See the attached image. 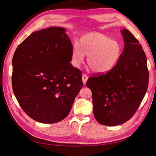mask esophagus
<instances>
[{
	"mask_svg": "<svg viewBox=\"0 0 156 156\" xmlns=\"http://www.w3.org/2000/svg\"><path fill=\"white\" fill-rule=\"evenodd\" d=\"M87 78H88V76H87L86 74H83V75H82V82H83V84H86Z\"/></svg>",
	"mask_w": 156,
	"mask_h": 156,
	"instance_id": "esophagus-1",
	"label": "esophagus"
}]
</instances>
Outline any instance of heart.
<instances>
[{
  "instance_id": "obj_1",
  "label": "heart",
  "mask_w": 156,
  "mask_h": 156,
  "mask_svg": "<svg viewBox=\"0 0 156 156\" xmlns=\"http://www.w3.org/2000/svg\"><path fill=\"white\" fill-rule=\"evenodd\" d=\"M122 47L119 41L98 32L86 34L74 43L71 51V62L79 67L87 57L90 70L95 74H105L116 66L121 57Z\"/></svg>"
}]
</instances>
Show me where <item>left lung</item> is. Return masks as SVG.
Instances as JSON below:
<instances>
[{
    "label": "left lung",
    "instance_id": "8db88e82",
    "mask_svg": "<svg viewBox=\"0 0 156 156\" xmlns=\"http://www.w3.org/2000/svg\"><path fill=\"white\" fill-rule=\"evenodd\" d=\"M125 47L113 70L89 78L94 114L103 125L117 126L133 116L145 96L149 81L147 58L138 39L124 28Z\"/></svg>",
    "mask_w": 156,
    "mask_h": 156
}]
</instances>
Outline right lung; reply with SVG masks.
Listing matches in <instances>:
<instances>
[{
  "label": "right lung",
  "mask_w": 156,
  "mask_h": 156,
  "mask_svg": "<svg viewBox=\"0 0 156 156\" xmlns=\"http://www.w3.org/2000/svg\"><path fill=\"white\" fill-rule=\"evenodd\" d=\"M61 27L34 31L12 58V83L20 105L30 117L56 123L69 114L82 89V72L70 64L73 44Z\"/></svg>",
  "instance_id": "obj_1"
}]
</instances>
